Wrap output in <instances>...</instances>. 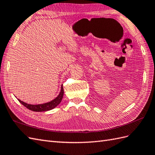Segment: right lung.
Segmentation results:
<instances>
[{"mask_svg":"<svg viewBox=\"0 0 155 155\" xmlns=\"http://www.w3.org/2000/svg\"><path fill=\"white\" fill-rule=\"evenodd\" d=\"M63 93H64V91H63V85H61L60 92H59L58 96L55 99H54L53 100H51L49 102L45 103V104H42L33 105V104H27V103L23 102L20 100H19V99H18V100L23 105H24L25 107L29 109V110H33V111H35V112L47 111V110H50L54 109L55 107H56L60 104L63 99Z\"/></svg>","mask_w":155,"mask_h":155,"instance_id":"add662e5","label":"right lung"}]
</instances>
